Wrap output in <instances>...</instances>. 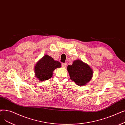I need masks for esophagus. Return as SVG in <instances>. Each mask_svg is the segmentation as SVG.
<instances>
[{
  "mask_svg": "<svg viewBox=\"0 0 125 125\" xmlns=\"http://www.w3.org/2000/svg\"><path fill=\"white\" fill-rule=\"evenodd\" d=\"M66 63H62L61 64V65H62V67H64V68H65L66 67Z\"/></svg>",
  "mask_w": 125,
  "mask_h": 125,
  "instance_id": "obj_1",
  "label": "esophagus"
}]
</instances>
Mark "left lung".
Returning a JSON list of instances; mask_svg holds the SVG:
<instances>
[{
  "label": "left lung",
  "mask_w": 125,
  "mask_h": 125,
  "mask_svg": "<svg viewBox=\"0 0 125 125\" xmlns=\"http://www.w3.org/2000/svg\"><path fill=\"white\" fill-rule=\"evenodd\" d=\"M67 70L70 79L79 86L89 82L93 76V70L88 64L80 60L74 61L72 65H68Z\"/></svg>",
  "instance_id": "obj_1"
}]
</instances>
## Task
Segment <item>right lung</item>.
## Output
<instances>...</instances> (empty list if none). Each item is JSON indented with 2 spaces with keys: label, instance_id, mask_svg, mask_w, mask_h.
<instances>
[{
  "label": "right lung",
  "instance_id": "1",
  "mask_svg": "<svg viewBox=\"0 0 125 125\" xmlns=\"http://www.w3.org/2000/svg\"><path fill=\"white\" fill-rule=\"evenodd\" d=\"M61 63L55 61L51 56L45 55L38 62L35 67L36 77L40 81H43L51 78L53 70L60 68Z\"/></svg>",
  "mask_w": 125,
  "mask_h": 125
}]
</instances>
